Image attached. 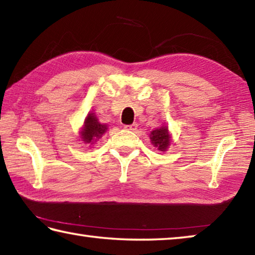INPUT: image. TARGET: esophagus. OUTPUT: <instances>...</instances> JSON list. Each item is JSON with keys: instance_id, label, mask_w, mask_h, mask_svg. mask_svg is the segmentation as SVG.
<instances>
[{"instance_id": "1", "label": "esophagus", "mask_w": 255, "mask_h": 255, "mask_svg": "<svg viewBox=\"0 0 255 255\" xmlns=\"http://www.w3.org/2000/svg\"><path fill=\"white\" fill-rule=\"evenodd\" d=\"M125 129H127V130H136L137 129V124H132V125H125L124 126Z\"/></svg>"}]
</instances>
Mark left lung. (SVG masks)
I'll return each mask as SVG.
<instances>
[{
    "mask_svg": "<svg viewBox=\"0 0 255 255\" xmlns=\"http://www.w3.org/2000/svg\"><path fill=\"white\" fill-rule=\"evenodd\" d=\"M150 141L152 144L156 147L158 150L165 152L170 145V135H169V129L166 126H162L157 129H155L150 132Z\"/></svg>",
    "mask_w": 255,
    "mask_h": 255,
    "instance_id": "1",
    "label": "left lung"
}]
</instances>
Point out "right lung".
<instances>
[{
	"instance_id": "add662e5",
	"label": "right lung",
	"mask_w": 255,
	"mask_h": 255,
	"mask_svg": "<svg viewBox=\"0 0 255 255\" xmlns=\"http://www.w3.org/2000/svg\"><path fill=\"white\" fill-rule=\"evenodd\" d=\"M107 125L99 123L96 115L90 112L84 120V126L82 128L81 138L85 144H93L99 138L102 137L107 131Z\"/></svg>"
}]
</instances>
